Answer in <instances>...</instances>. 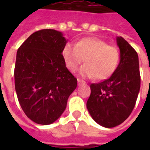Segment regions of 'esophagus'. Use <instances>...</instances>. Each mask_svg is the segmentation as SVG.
<instances>
[{
    "mask_svg": "<svg viewBox=\"0 0 150 150\" xmlns=\"http://www.w3.org/2000/svg\"><path fill=\"white\" fill-rule=\"evenodd\" d=\"M83 83H84V81H83V80H82V79H78V84L79 85L82 84Z\"/></svg>",
    "mask_w": 150,
    "mask_h": 150,
    "instance_id": "34e87169",
    "label": "esophagus"
}]
</instances>
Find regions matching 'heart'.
<instances>
[{"label": "heart", "mask_w": 150, "mask_h": 150, "mask_svg": "<svg viewBox=\"0 0 150 150\" xmlns=\"http://www.w3.org/2000/svg\"><path fill=\"white\" fill-rule=\"evenodd\" d=\"M62 55L70 71H75L85 59L86 64L79 69V74L83 77H94L97 80L109 78L120 62L119 50L96 38H83L75 46L66 44Z\"/></svg>", "instance_id": "obj_1"}]
</instances>
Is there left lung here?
<instances>
[{
  "label": "left lung",
  "instance_id": "8db88e82",
  "mask_svg": "<svg viewBox=\"0 0 150 150\" xmlns=\"http://www.w3.org/2000/svg\"><path fill=\"white\" fill-rule=\"evenodd\" d=\"M120 63L110 78L91 84L87 108L95 121L113 128L125 120L134 108L141 87L137 53L122 37L116 38Z\"/></svg>",
  "mask_w": 150,
  "mask_h": 150
}]
</instances>
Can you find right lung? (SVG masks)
I'll return each mask as SVG.
<instances>
[{
  "label": "right lung",
  "mask_w": 150,
  "mask_h": 150,
  "mask_svg": "<svg viewBox=\"0 0 150 150\" xmlns=\"http://www.w3.org/2000/svg\"><path fill=\"white\" fill-rule=\"evenodd\" d=\"M66 43L61 32L45 29L31 34L18 50L15 90L25 114L38 125L59 119L77 87L62 58Z\"/></svg>",
  "instance_id": "obj_1"
}]
</instances>
